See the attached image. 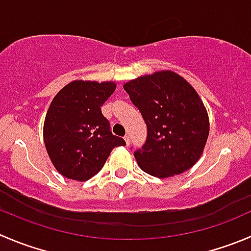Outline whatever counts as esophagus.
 Wrapping results in <instances>:
<instances>
[{
  "instance_id": "obj_1",
  "label": "esophagus",
  "mask_w": 251,
  "mask_h": 251,
  "mask_svg": "<svg viewBox=\"0 0 251 251\" xmlns=\"http://www.w3.org/2000/svg\"><path fill=\"white\" fill-rule=\"evenodd\" d=\"M125 142H126V145H130V136H125Z\"/></svg>"
}]
</instances>
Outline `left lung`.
Returning a JSON list of instances; mask_svg holds the SVG:
<instances>
[{
    "instance_id": "1",
    "label": "left lung",
    "mask_w": 251,
    "mask_h": 251,
    "mask_svg": "<svg viewBox=\"0 0 251 251\" xmlns=\"http://www.w3.org/2000/svg\"><path fill=\"white\" fill-rule=\"evenodd\" d=\"M124 89L147 125L146 143L133 153L141 169L164 179L195 165L210 133L207 110L195 88L163 70L131 79Z\"/></svg>"
}]
</instances>
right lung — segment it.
Segmentation results:
<instances>
[{
	"instance_id": "add662e5",
	"label": "right lung",
	"mask_w": 251,
	"mask_h": 251,
	"mask_svg": "<svg viewBox=\"0 0 251 251\" xmlns=\"http://www.w3.org/2000/svg\"><path fill=\"white\" fill-rule=\"evenodd\" d=\"M115 88L113 81L77 79L51 101L44 121V143L55 169L67 179H91L100 172L113 148L126 145L111 133L100 110Z\"/></svg>"
}]
</instances>
